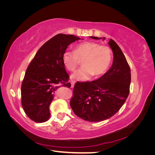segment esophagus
<instances>
[{"mask_svg":"<svg viewBox=\"0 0 155 155\" xmlns=\"http://www.w3.org/2000/svg\"><path fill=\"white\" fill-rule=\"evenodd\" d=\"M75 81H74V80H72V81H71V87L72 88H73L74 87V85H75Z\"/></svg>","mask_w":155,"mask_h":155,"instance_id":"34e87169","label":"esophagus"}]
</instances>
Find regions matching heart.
Here are the masks:
<instances>
[{
	"label": "heart",
	"mask_w": 155,
	"mask_h": 155,
	"mask_svg": "<svg viewBox=\"0 0 155 155\" xmlns=\"http://www.w3.org/2000/svg\"><path fill=\"white\" fill-rule=\"evenodd\" d=\"M112 58V50L109 46L94 42H85L78 45L75 51H65L63 61L70 72H74L83 61V67L75 72L72 78L85 81L93 75L100 76L105 73L111 63Z\"/></svg>",
	"instance_id": "b5f03b06"
}]
</instances>
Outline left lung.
<instances>
[{"instance_id":"1","label":"left lung","mask_w":155,"mask_h":155,"mask_svg":"<svg viewBox=\"0 0 155 155\" xmlns=\"http://www.w3.org/2000/svg\"><path fill=\"white\" fill-rule=\"evenodd\" d=\"M91 38L100 39L101 37L91 36ZM109 45L114 55L111 68L95 81L76 82L70 101L74 114L91 122L104 121L114 115L129 94V65L116 42L110 39Z\"/></svg>"}]
</instances>
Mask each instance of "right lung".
I'll list each match as a JSON object with an SVG mask.
<instances>
[{"instance_id": "add662e5", "label": "right lung", "mask_w": 155, "mask_h": 155, "mask_svg": "<svg viewBox=\"0 0 155 155\" xmlns=\"http://www.w3.org/2000/svg\"><path fill=\"white\" fill-rule=\"evenodd\" d=\"M80 39L59 34L41 46L28 67L21 85V104L28 118L37 123L47 121L49 107L60 87H71L63 55L68 46Z\"/></svg>"}]
</instances>
